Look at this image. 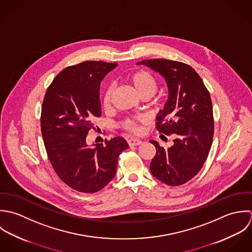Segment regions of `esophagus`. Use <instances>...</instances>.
Listing matches in <instances>:
<instances>
[{
    "label": "esophagus",
    "mask_w": 252,
    "mask_h": 252,
    "mask_svg": "<svg viewBox=\"0 0 252 252\" xmlns=\"http://www.w3.org/2000/svg\"><path fill=\"white\" fill-rule=\"evenodd\" d=\"M142 143V141L141 140H139V139H133V138H131V139H128L127 140V144L131 147V146H138V145H140Z\"/></svg>",
    "instance_id": "34e87169"
}]
</instances>
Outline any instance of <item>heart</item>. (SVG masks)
Instances as JSON below:
<instances>
[{"label": "heart", "instance_id": "b5f03b06", "mask_svg": "<svg viewBox=\"0 0 252 252\" xmlns=\"http://www.w3.org/2000/svg\"><path fill=\"white\" fill-rule=\"evenodd\" d=\"M129 83L136 92V94L142 97V96H150L156 93L157 91V81L152 76L151 74L147 71L141 70L137 71L134 74H132L129 77ZM114 85H109L102 95V104L104 108H109L111 105L112 95L114 93ZM142 122V119H126L123 122L122 126L125 129H126L129 132L132 133H138L140 131L139 124Z\"/></svg>", "mask_w": 252, "mask_h": 252}]
</instances>
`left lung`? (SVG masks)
Instances as JSON below:
<instances>
[{
    "label": "left lung",
    "instance_id": "8db88e82",
    "mask_svg": "<svg viewBox=\"0 0 252 252\" xmlns=\"http://www.w3.org/2000/svg\"><path fill=\"white\" fill-rule=\"evenodd\" d=\"M136 64L161 75L168 90V98L156 119L159 133L174 136L173 145L164 149L150 141L156 147L151 173L166 185H182L201 170L212 144L214 123L209 93L198 73L185 63L158 58Z\"/></svg>",
    "mask_w": 252,
    "mask_h": 252
}]
</instances>
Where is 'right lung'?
<instances>
[{"mask_svg":"<svg viewBox=\"0 0 252 252\" xmlns=\"http://www.w3.org/2000/svg\"><path fill=\"white\" fill-rule=\"evenodd\" d=\"M117 63L85 61L65 68L49 87L41 114V130L51 165L72 189L95 193L115 176L120 154L128 148L123 137L105 144L87 143L101 116L99 89Z\"/></svg>","mask_w":252,"mask_h":252,"instance_id":"obj_1","label":"right lung"}]
</instances>
